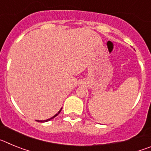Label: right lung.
Returning a JSON list of instances; mask_svg holds the SVG:
<instances>
[{"instance_id": "1", "label": "right lung", "mask_w": 151, "mask_h": 151, "mask_svg": "<svg viewBox=\"0 0 151 151\" xmlns=\"http://www.w3.org/2000/svg\"><path fill=\"white\" fill-rule=\"evenodd\" d=\"M61 110H62V108H61L60 110L59 111H58V113H57V114H55V115H54V116H52L51 118H50V119H46V120H37V121H38V122H48V121H50V119H52L55 118V117L57 116L58 115V114H59L60 113V111H61Z\"/></svg>"}]
</instances>
